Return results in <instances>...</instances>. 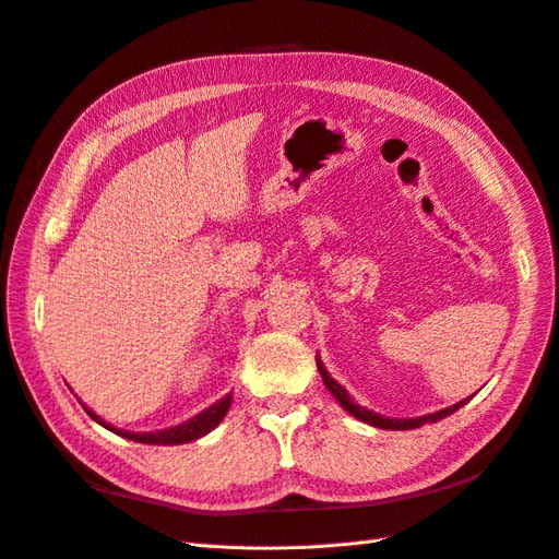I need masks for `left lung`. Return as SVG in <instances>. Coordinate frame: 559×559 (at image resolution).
Here are the masks:
<instances>
[{
    "instance_id": "obj_1",
    "label": "left lung",
    "mask_w": 559,
    "mask_h": 559,
    "mask_svg": "<svg viewBox=\"0 0 559 559\" xmlns=\"http://www.w3.org/2000/svg\"><path fill=\"white\" fill-rule=\"evenodd\" d=\"M317 368H319V376H321V380H324V384L329 386V392L335 396V401L341 403L343 408H345L349 415H354L357 419L366 421V425H370V427H378V429H394V431L417 429V427H421V425H429V421H438V419H443V417L452 415L454 411H460L462 405L471 399V396H468V399H464V401H460V403L450 405V408H445V411H438V413H431V415H425V417H415V419H392V417L378 415V413L368 411V408H361L359 403H354V401H352V396L345 392V389L329 376V370L324 368V364L319 361V357H317Z\"/></svg>"
}]
</instances>
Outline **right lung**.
Segmentation results:
<instances>
[{
	"label": "right lung",
	"mask_w": 559,
	"mask_h": 559,
	"mask_svg": "<svg viewBox=\"0 0 559 559\" xmlns=\"http://www.w3.org/2000/svg\"><path fill=\"white\" fill-rule=\"evenodd\" d=\"M230 399H233L230 394H228V396H224L222 401H216L214 405H210L207 411H202V413H198L195 417L186 419L183 425H177V427H173V429H163V431H144V433H140V431L116 429V427L107 425V421L99 419L91 408H86V413L97 421V425H103V427H107L109 431H114V433H118V436L128 438V441H134V443H146V445H181V443L195 441V438L210 433V431L218 425V421L224 419V415L228 413V408H230Z\"/></svg>",
	"instance_id": "obj_1"
}]
</instances>
